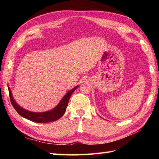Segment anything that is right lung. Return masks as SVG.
Returning a JSON list of instances; mask_svg holds the SVG:
<instances>
[{
  "instance_id": "1",
  "label": "right lung",
  "mask_w": 159,
  "mask_h": 159,
  "mask_svg": "<svg viewBox=\"0 0 159 159\" xmlns=\"http://www.w3.org/2000/svg\"><path fill=\"white\" fill-rule=\"evenodd\" d=\"M78 87H79V85L76 86L73 89L70 90L69 92H67L66 95L63 97V98L61 100L59 103L54 109L48 111H45V112H32V111L25 109L16 102L14 98H13L11 91L10 89L9 86L8 89L10 100H11L12 105L20 116L26 118V119L34 121V122L47 123L52 122V121L59 120V118L63 116V114L65 113L66 111V108L67 107V104H68L71 95H72L73 92Z\"/></svg>"
}]
</instances>
